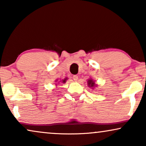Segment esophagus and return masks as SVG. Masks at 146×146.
I'll list each match as a JSON object with an SVG mask.
<instances>
[{
  "label": "esophagus",
  "instance_id": "obj_1",
  "mask_svg": "<svg viewBox=\"0 0 146 146\" xmlns=\"http://www.w3.org/2000/svg\"><path fill=\"white\" fill-rule=\"evenodd\" d=\"M73 79L74 81H77L78 79V76L77 75H74L73 76Z\"/></svg>",
  "mask_w": 146,
  "mask_h": 146
}]
</instances>
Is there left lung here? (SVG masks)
<instances>
[{
  "label": "left lung",
  "instance_id": "left-lung-1",
  "mask_svg": "<svg viewBox=\"0 0 146 146\" xmlns=\"http://www.w3.org/2000/svg\"><path fill=\"white\" fill-rule=\"evenodd\" d=\"M88 84L90 87H94L95 86V83L92 80H89L88 81Z\"/></svg>",
  "mask_w": 146,
  "mask_h": 146
}]
</instances>
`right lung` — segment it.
Listing matches in <instances>:
<instances>
[{"mask_svg":"<svg viewBox=\"0 0 146 146\" xmlns=\"http://www.w3.org/2000/svg\"><path fill=\"white\" fill-rule=\"evenodd\" d=\"M66 79L62 80H61L60 82H62V83H64V82H66Z\"/></svg>","mask_w":146,"mask_h":146,"instance_id":"add662e5","label":"right lung"}]
</instances>
